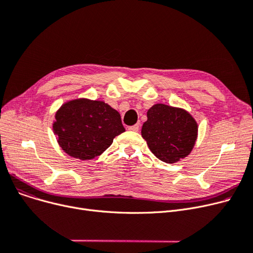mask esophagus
<instances>
[{
    "mask_svg": "<svg viewBox=\"0 0 253 253\" xmlns=\"http://www.w3.org/2000/svg\"><path fill=\"white\" fill-rule=\"evenodd\" d=\"M138 129H139V125H138V124H135V125H133V126H129V127H128V130L134 131V132H137Z\"/></svg>",
    "mask_w": 253,
    "mask_h": 253,
    "instance_id": "34e87169",
    "label": "esophagus"
}]
</instances>
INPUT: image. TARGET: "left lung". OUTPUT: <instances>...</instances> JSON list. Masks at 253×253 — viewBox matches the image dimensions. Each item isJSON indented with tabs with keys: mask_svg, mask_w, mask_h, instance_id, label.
Returning a JSON list of instances; mask_svg holds the SVG:
<instances>
[{
	"mask_svg": "<svg viewBox=\"0 0 253 253\" xmlns=\"http://www.w3.org/2000/svg\"><path fill=\"white\" fill-rule=\"evenodd\" d=\"M147 117L141 136L159 160L172 164L191 154L198 136V124L189 112L157 103Z\"/></svg>",
	"mask_w": 253,
	"mask_h": 253,
	"instance_id": "obj_1",
	"label": "left lung"
}]
</instances>
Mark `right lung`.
<instances>
[{
  "mask_svg": "<svg viewBox=\"0 0 253 253\" xmlns=\"http://www.w3.org/2000/svg\"><path fill=\"white\" fill-rule=\"evenodd\" d=\"M52 127L60 148L83 161L100 156L125 131L119 112L104 101L88 98L64 102Z\"/></svg>",
  "mask_w": 253,
  "mask_h": 253,
  "instance_id": "obj_1",
  "label": "right lung"
}]
</instances>
